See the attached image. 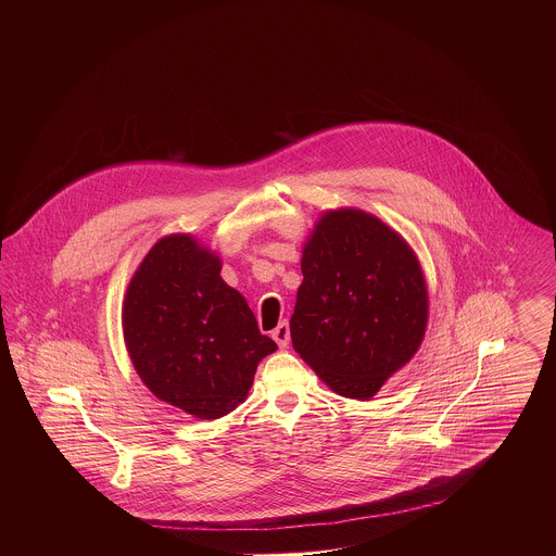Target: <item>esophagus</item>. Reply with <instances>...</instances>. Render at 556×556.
Listing matches in <instances>:
<instances>
[{
	"label": "esophagus",
	"mask_w": 556,
	"mask_h": 556,
	"mask_svg": "<svg viewBox=\"0 0 556 556\" xmlns=\"http://www.w3.org/2000/svg\"><path fill=\"white\" fill-rule=\"evenodd\" d=\"M273 340L279 344V348H286L290 344V325L283 320L273 329Z\"/></svg>",
	"instance_id": "obj_1"
}]
</instances>
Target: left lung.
<instances>
[{"label": "left lung", "mask_w": 556, "mask_h": 556, "mask_svg": "<svg viewBox=\"0 0 556 556\" xmlns=\"http://www.w3.org/2000/svg\"><path fill=\"white\" fill-rule=\"evenodd\" d=\"M293 350L340 396L369 400L424 342L427 290L417 256L363 211L327 212L302 252Z\"/></svg>", "instance_id": "8db88e82"}]
</instances>
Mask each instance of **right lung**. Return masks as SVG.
I'll return each mask as SVG.
<instances>
[{"label":"right lung","mask_w":556,"mask_h":556,"mask_svg":"<svg viewBox=\"0 0 556 556\" xmlns=\"http://www.w3.org/2000/svg\"><path fill=\"white\" fill-rule=\"evenodd\" d=\"M123 329L152 394L198 419L231 413L277 350L243 295L220 279V261L189 236L160 239L148 252L127 290Z\"/></svg>","instance_id":"obj_1"}]
</instances>
